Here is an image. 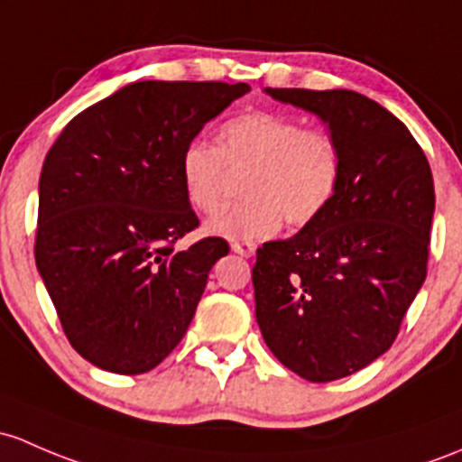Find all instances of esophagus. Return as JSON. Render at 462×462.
<instances>
[{
	"mask_svg": "<svg viewBox=\"0 0 462 462\" xmlns=\"http://www.w3.org/2000/svg\"><path fill=\"white\" fill-rule=\"evenodd\" d=\"M232 252H236V254L250 259V256H254L256 245L250 244V241H235V244H232Z\"/></svg>",
	"mask_w": 462,
	"mask_h": 462,
	"instance_id": "34e87169",
	"label": "esophagus"
}]
</instances>
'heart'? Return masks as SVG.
Masks as SVG:
<instances>
[{
	"label": "heart",
	"mask_w": 462,
	"mask_h": 462,
	"mask_svg": "<svg viewBox=\"0 0 462 462\" xmlns=\"http://www.w3.org/2000/svg\"><path fill=\"white\" fill-rule=\"evenodd\" d=\"M226 166H250L247 199L221 208L206 232L227 241H259L283 226H308L328 210L343 179V150L328 130L305 128L296 116L250 110L218 130L217 145L192 139L179 157V181L194 210H217Z\"/></svg>",
	"instance_id": "b5f03b06"
}]
</instances>
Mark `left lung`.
I'll use <instances>...</instances> for the list:
<instances>
[{
    "label": "left lung",
    "mask_w": 462,
    "mask_h": 462,
    "mask_svg": "<svg viewBox=\"0 0 462 462\" xmlns=\"http://www.w3.org/2000/svg\"><path fill=\"white\" fill-rule=\"evenodd\" d=\"M265 92L328 124L343 150V179L317 221L256 250V323L288 370L337 381L392 347L423 285L434 179L407 125L365 95Z\"/></svg>",
    "instance_id": "8db88e82"
}]
</instances>
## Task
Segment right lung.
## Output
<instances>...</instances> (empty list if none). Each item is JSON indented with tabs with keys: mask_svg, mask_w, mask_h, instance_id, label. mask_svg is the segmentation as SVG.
Returning a JSON list of instances; mask_svg holds the SVG:
<instances>
[{
	"mask_svg": "<svg viewBox=\"0 0 462 462\" xmlns=\"http://www.w3.org/2000/svg\"><path fill=\"white\" fill-rule=\"evenodd\" d=\"M247 84L134 81L61 130L39 177L35 261L70 346L92 365L143 374L179 346L230 247L174 250L199 226L179 157Z\"/></svg>",
	"mask_w": 462,
	"mask_h": 462,
	"instance_id": "1",
	"label": "right lung"
}]
</instances>
